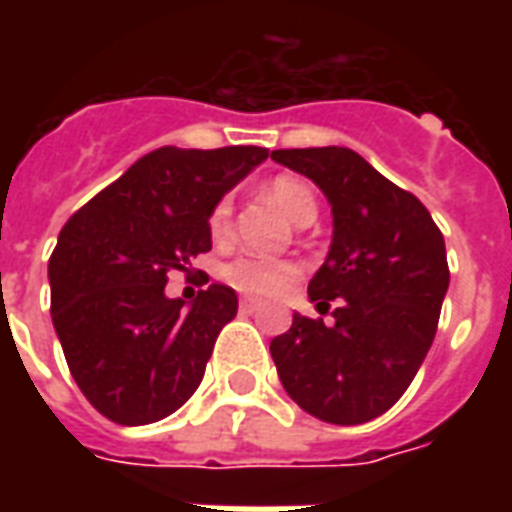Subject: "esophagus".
I'll return each mask as SVG.
<instances>
[{"label": "esophagus", "mask_w": 512, "mask_h": 512, "mask_svg": "<svg viewBox=\"0 0 512 512\" xmlns=\"http://www.w3.org/2000/svg\"><path fill=\"white\" fill-rule=\"evenodd\" d=\"M241 310L257 312V310H260V301H257V299H241Z\"/></svg>", "instance_id": "1"}]
</instances>
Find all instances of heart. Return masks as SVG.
Here are the masks:
<instances>
[{
    "label": "heart",
    "instance_id": "obj_1",
    "mask_svg": "<svg viewBox=\"0 0 512 512\" xmlns=\"http://www.w3.org/2000/svg\"><path fill=\"white\" fill-rule=\"evenodd\" d=\"M268 200L277 205L279 211L288 216L293 224H304L315 219V194L299 178L279 175L268 183ZM211 235L216 241H224L233 233V202L219 200L213 205L211 219H208ZM299 271L288 260H257V257H238L233 263L222 268V277L235 288L249 290V293H277L288 285Z\"/></svg>",
    "mask_w": 512,
    "mask_h": 512
}]
</instances>
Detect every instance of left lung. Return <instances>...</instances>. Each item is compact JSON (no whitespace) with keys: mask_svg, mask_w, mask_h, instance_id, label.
<instances>
[{"mask_svg":"<svg viewBox=\"0 0 512 512\" xmlns=\"http://www.w3.org/2000/svg\"><path fill=\"white\" fill-rule=\"evenodd\" d=\"M332 205V246L310 279L332 323L293 315L271 340L279 381L307 414L362 425L397 403L425 362L450 288L444 235L428 208L348 147L274 150Z\"/></svg>","mask_w":512,"mask_h":512,"instance_id":"8db88e82","label":"left lung"}]
</instances>
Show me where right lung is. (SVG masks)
Listing matches in <instances>:
<instances>
[{
  "label": "right lung",
  "mask_w": 512,
  "mask_h": 512,
  "mask_svg": "<svg viewBox=\"0 0 512 512\" xmlns=\"http://www.w3.org/2000/svg\"><path fill=\"white\" fill-rule=\"evenodd\" d=\"M266 158L255 145L158 147L62 227L49 260L51 321L73 381L106 419L158 422L200 386L238 296L213 282L186 304L164 288L211 252L213 205Z\"/></svg>",
  "instance_id": "add662e5"
}]
</instances>
